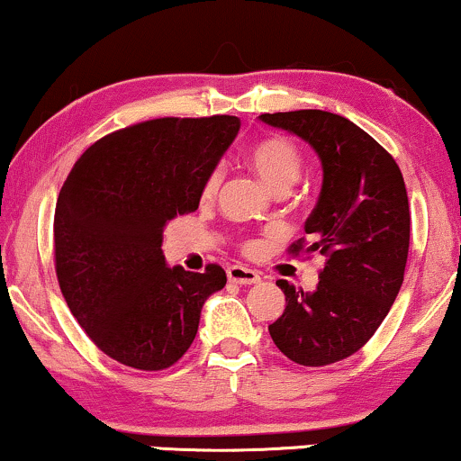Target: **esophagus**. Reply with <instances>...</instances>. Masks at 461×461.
<instances>
[{
  "instance_id": "esophagus-1",
  "label": "esophagus",
  "mask_w": 461,
  "mask_h": 461,
  "mask_svg": "<svg viewBox=\"0 0 461 461\" xmlns=\"http://www.w3.org/2000/svg\"><path fill=\"white\" fill-rule=\"evenodd\" d=\"M227 278L236 285H255L259 281V274L255 270H250V267L231 266V267H227Z\"/></svg>"
}]
</instances>
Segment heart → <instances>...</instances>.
Instances as JSON below:
<instances>
[{"label": "heart", "mask_w": 461, "mask_h": 461, "mask_svg": "<svg viewBox=\"0 0 461 461\" xmlns=\"http://www.w3.org/2000/svg\"><path fill=\"white\" fill-rule=\"evenodd\" d=\"M247 161L255 174L264 180L274 194L287 191L302 174V153L294 142L283 136H267L250 144ZM221 172L212 170L203 183V197H211L219 189Z\"/></svg>", "instance_id": "heart-1"}]
</instances>
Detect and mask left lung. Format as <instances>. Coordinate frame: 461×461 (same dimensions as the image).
<instances>
[{
  "mask_svg": "<svg viewBox=\"0 0 461 461\" xmlns=\"http://www.w3.org/2000/svg\"><path fill=\"white\" fill-rule=\"evenodd\" d=\"M295 133L323 166L317 206L291 253L325 255L314 291L276 281L285 311L270 328L278 351L300 366H328L357 353L387 317L404 281L411 208L398 163L375 138L325 110L261 114Z\"/></svg>",
  "mask_w": 461,
  "mask_h": 461,
  "instance_id": "obj_1",
  "label": "left lung"
}]
</instances>
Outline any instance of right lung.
Segmentation results:
<instances>
[{
  "label": "right lung",
  "mask_w": 461,
  "mask_h": 461,
  "mask_svg": "<svg viewBox=\"0 0 461 461\" xmlns=\"http://www.w3.org/2000/svg\"><path fill=\"white\" fill-rule=\"evenodd\" d=\"M238 116L166 119L113 131L80 155L55 208V270L69 311L108 357L163 370L187 353L203 302L227 283L163 258L167 221L200 206Z\"/></svg>",
  "instance_id": "right-lung-1"
}]
</instances>
